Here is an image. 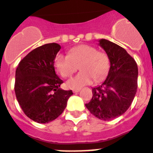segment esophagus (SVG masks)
Listing matches in <instances>:
<instances>
[{"label":"esophagus","instance_id":"34e87169","mask_svg":"<svg viewBox=\"0 0 153 153\" xmlns=\"http://www.w3.org/2000/svg\"><path fill=\"white\" fill-rule=\"evenodd\" d=\"M79 91H80V88H78V89H73V92H74V93L79 92Z\"/></svg>","mask_w":153,"mask_h":153}]
</instances>
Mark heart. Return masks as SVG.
<instances>
[{"label":"heart","instance_id":"heart-1","mask_svg":"<svg viewBox=\"0 0 153 153\" xmlns=\"http://www.w3.org/2000/svg\"><path fill=\"white\" fill-rule=\"evenodd\" d=\"M54 66L64 78L70 77L78 69L80 72L67 82L68 88L78 89L85 85L102 79L110 66L109 57L106 53L98 51L89 45H79L71 48L68 55L58 53L54 59Z\"/></svg>","mask_w":153,"mask_h":153}]
</instances>
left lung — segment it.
<instances>
[{
  "label": "left lung",
  "instance_id": "obj_1",
  "mask_svg": "<svg viewBox=\"0 0 153 153\" xmlns=\"http://www.w3.org/2000/svg\"><path fill=\"white\" fill-rule=\"evenodd\" d=\"M99 45L106 51L110 68L106 80L92 88V98L85 106L96 117L110 120L122 115L131 104L138 88V65L116 43L102 39Z\"/></svg>",
  "mask_w": 153,
  "mask_h": 153
}]
</instances>
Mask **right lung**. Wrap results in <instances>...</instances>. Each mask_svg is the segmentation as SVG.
Here are the masks:
<instances>
[{
	"label": "right lung",
	"mask_w": 153,
	"mask_h": 153,
	"mask_svg": "<svg viewBox=\"0 0 153 153\" xmlns=\"http://www.w3.org/2000/svg\"><path fill=\"white\" fill-rule=\"evenodd\" d=\"M61 46L52 43L34 49L19 62L15 71V92L22 110L37 123L55 120L65 110L73 92L63 90L54 59Z\"/></svg>",
	"instance_id": "obj_1"
}]
</instances>
